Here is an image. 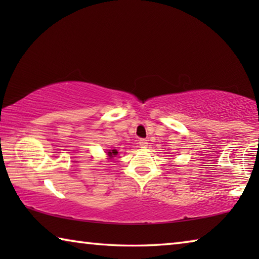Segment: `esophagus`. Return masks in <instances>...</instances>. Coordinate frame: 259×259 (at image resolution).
Instances as JSON below:
<instances>
[{
  "label": "esophagus",
  "mask_w": 259,
  "mask_h": 259,
  "mask_svg": "<svg viewBox=\"0 0 259 259\" xmlns=\"http://www.w3.org/2000/svg\"><path fill=\"white\" fill-rule=\"evenodd\" d=\"M139 145L142 146V147H144V148L147 147V145H148L147 140H146V139H140V140H139Z\"/></svg>",
  "instance_id": "1"
}]
</instances>
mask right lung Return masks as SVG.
Masks as SVG:
<instances>
[{
  "mask_svg": "<svg viewBox=\"0 0 259 259\" xmlns=\"http://www.w3.org/2000/svg\"><path fill=\"white\" fill-rule=\"evenodd\" d=\"M107 152V155H108V157H109V159H112V157L113 156H115L116 154H117V151L116 150H106Z\"/></svg>",
  "mask_w": 259,
  "mask_h": 259,
  "instance_id": "1",
  "label": "right lung"
}]
</instances>
